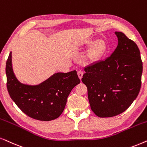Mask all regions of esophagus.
<instances>
[{
    "instance_id": "obj_1",
    "label": "esophagus",
    "mask_w": 147,
    "mask_h": 147,
    "mask_svg": "<svg viewBox=\"0 0 147 147\" xmlns=\"http://www.w3.org/2000/svg\"><path fill=\"white\" fill-rule=\"evenodd\" d=\"M78 76H79V79H82V77H83V72L81 71V70H79V71H78Z\"/></svg>"
}]
</instances>
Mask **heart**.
Segmentation results:
<instances>
[{
	"label": "heart",
	"instance_id": "heart-1",
	"mask_svg": "<svg viewBox=\"0 0 147 147\" xmlns=\"http://www.w3.org/2000/svg\"><path fill=\"white\" fill-rule=\"evenodd\" d=\"M87 46H91L89 50V56L92 60H97L102 57L106 51L107 45L102 40L94 41H87L85 43Z\"/></svg>",
	"mask_w": 147,
	"mask_h": 147
}]
</instances>
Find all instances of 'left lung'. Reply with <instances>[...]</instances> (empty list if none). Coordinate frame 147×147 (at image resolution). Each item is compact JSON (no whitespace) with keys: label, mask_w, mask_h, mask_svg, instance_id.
Wrapping results in <instances>:
<instances>
[{"label":"left lung","mask_w":147,"mask_h":147,"mask_svg":"<svg viewBox=\"0 0 147 147\" xmlns=\"http://www.w3.org/2000/svg\"><path fill=\"white\" fill-rule=\"evenodd\" d=\"M118 44L105 60L85 68L81 81L87 87L91 110L99 118L126 111L139 93L142 62L136 43L116 31Z\"/></svg>","instance_id":"1"}]
</instances>
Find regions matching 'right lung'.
Here are the masks:
<instances>
[{
  "instance_id": "right-lung-1",
  "label": "right lung",
  "mask_w": 147,
  "mask_h": 147,
  "mask_svg": "<svg viewBox=\"0 0 147 147\" xmlns=\"http://www.w3.org/2000/svg\"><path fill=\"white\" fill-rule=\"evenodd\" d=\"M11 53L6 63V75L7 90L13 101L31 118L50 121L58 118L72 89L81 82L77 71L55 73L38 85H25L14 75Z\"/></svg>"
}]
</instances>
